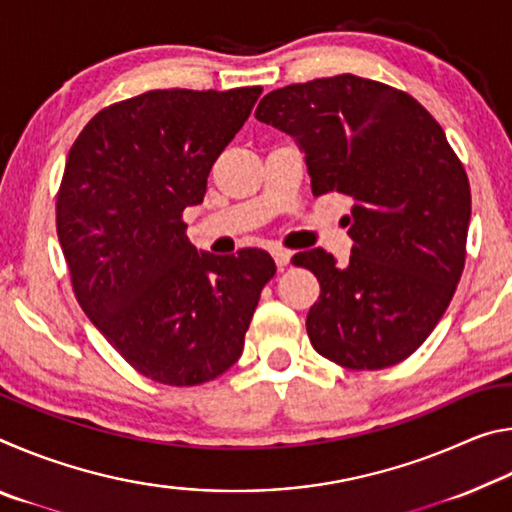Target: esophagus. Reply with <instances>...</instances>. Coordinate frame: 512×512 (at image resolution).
Returning a JSON list of instances; mask_svg holds the SVG:
<instances>
[{"instance_id":"esophagus-1","label":"esophagus","mask_w":512,"mask_h":512,"mask_svg":"<svg viewBox=\"0 0 512 512\" xmlns=\"http://www.w3.org/2000/svg\"><path fill=\"white\" fill-rule=\"evenodd\" d=\"M271 255H273V259H275L277 268H284V266H287V264L291 262V253H289V250H284V248H273Z\"/></svg>"}]
</instances>
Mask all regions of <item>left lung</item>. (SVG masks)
<instances>
[{"label":"left lung","instance_id":"1","mask_svg":"<svg viewBox=\"0 0 512 512\" xmlns=\"http://www.w3.org/2000/svg\"><path fill=\"white\" fill-rule=\"evenodd\" d=\"M255 117L296 140L314 196L354 201L348 266L323 248L293 257L320 282L314 350L352 370L404 361L443 318L465 264L470 183L443 128L406 92L354 74L268 92Z\"/></svg>","mask_w":512,"mask_h":512}]
</instances>
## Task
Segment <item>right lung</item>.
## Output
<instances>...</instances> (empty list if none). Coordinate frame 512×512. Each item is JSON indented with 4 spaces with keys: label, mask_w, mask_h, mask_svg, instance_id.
<instances>
[{
    "label": "right lung",
    "mask_w": 512,
    "mask_h": 512,
    "mask_svg": "<svg viewBox=\"0 0 512 512\" xmlns=\"http://www.w3.org/2000/svg\"><path fill=\"white\" fill-rule=\"evenodd\" d=\"M262 88L153 90L90 119L69 149L56 228L81 309L144 377L196 386L235 366L266 250L212 255L187 239L214 160Z\"/></svg>",
    "instance_id": "add662e5"
}]
</instances>
